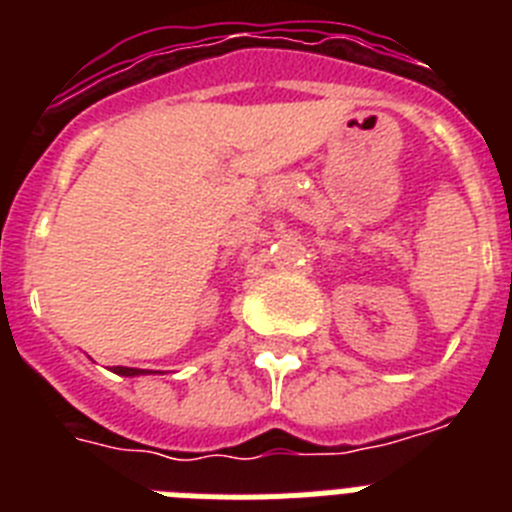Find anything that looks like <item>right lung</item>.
<instances>
[{
    "instance_id": "obj_1",
    "label": "right lung",
    "mask_w": 512,
    "mask_h": 512,
    "mask_svg": "<svg viewBox=\"0 0 512 512\" xmlns=\"http://www.w3.org/2000/svg\"><path fill=\"white\" fill-rule=\"evenodd\" d=\"M112 372L120 374V377H138V374H146V369H130V366H115Z\"/></svg>"
}]
</instances>
